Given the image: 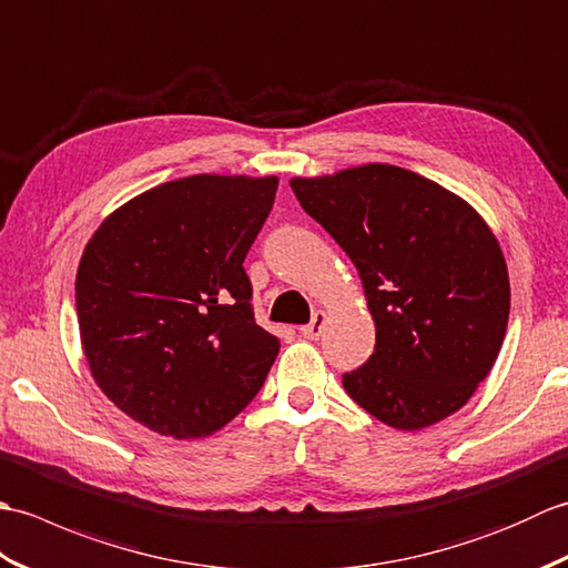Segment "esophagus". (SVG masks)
I'll return each mask as SVG.
<instances>
[{
  "instance_id": "obj_1",
  "label": "esophagus",
  "mask_w": 568,
  "mask_h": 568,
  "mask_svg": "<svg viewBox=\"0 0 568 568\" xmlns=\"http://www.w3.org/2000/svg\"><path fill=\"white\" fill-rule=\"evenodd\" d=\"M324 324H327V315H324V312H315V317H312V322L300 329V334H303L305 339H320L324 332Z\"/></svg>"
}]
</instances>
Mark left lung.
<instances>
[{"mask_svg": "<svg viewBox=\"0 0 568 568\" xmlns=\"http://www.w3.org/2000/svg\"><path fill=\"white\" fill-rule=\"evenodd\" d=\"M303 210L358 268L376 348L344 390L383 425L422 429L468 403L508 329L498 239L454 192L385 163L293 178Z\"/></svg>", "mask_w": 568, "mask_h": 568, "instance_id": "8db88e82", "label": "left lung"}]
</instances>
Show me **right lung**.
<instances>
[{
	"label": "right lung",
	"instance_id": "obj_1",
	"mask_svg": "<svg viewBox=\"0 0 568 568\" xmlns=\"http://www.w3.org/2000/svg\"><path fill=\"white\" fill-rule=\"evenodd\" d=\"M275 190L277 178H180L129 200L84 246V358L143 427L207 437L261 390L281 342L253 317L244 258Z\"/></svg>",
	"mask_w": 568,
	"mask_h": 568
}]
</instances>
